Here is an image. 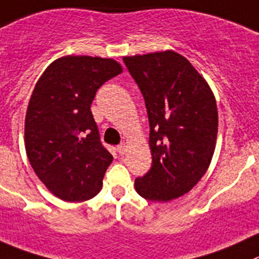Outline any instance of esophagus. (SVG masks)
I'll list each match as a JSON object with an SVG mask.
<instances>
[{
	"instance_id": "obj_1",
	"label": "esophagus",
	"mask_w": 259,
	"mask_h": 259,
	"mask_svg": "<svg viewBox=\"0 0 259 259\" xmlns=\"http://www.w3.org/2000/svg\"><path fill=\"white\" fill-rule=\"evenodd\" d=\"M125 150H127V146H125V144H120V145H118V146H117V151L119 152L120 155L124 154Z\"/></svg>"
}]
</instances>
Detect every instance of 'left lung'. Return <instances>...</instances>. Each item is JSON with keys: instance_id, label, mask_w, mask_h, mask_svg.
Here are the masks:
<instances>
[{"instance_id": "1", "label": "left lung", "mask_w": 259, "mask_h": 259, "mask_svg": "<svg viewBox=\"0 0 259 259\" xmlns=\"http://www.w3.org/2000/svg\"><path fill=\"white\" fill-rule=\"evenodd\" d=\"M145 99L152 164L135 181L137 193L168 202L205 176L215 151L218 108L210 86L173 51L123 58Z\"/></svg>"}]
</instances>
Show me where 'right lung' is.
<instances>
[{
    "label": "right lung",
    "instance_id": "obj_1",
    "mask_svg": "<svg viewBox=\"0 0 259 259\" xmlns=\"http://www.w3.org/2000/svg\"><path fill=\"white\" fill-rule=\"evenodd\" d=\"M122 72L114 60L67 56L36 82L25 117V149L38 178L58 198L99 193L113 156L100 141L90 107L103 83Z\"/></svg>",
    "mask_w": 259,
    "mask_h": 259
}]
</instances>
